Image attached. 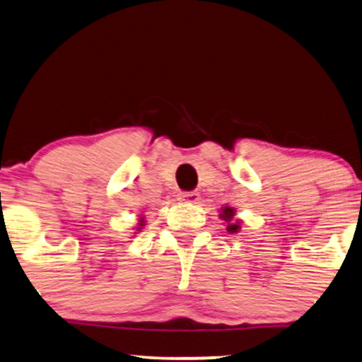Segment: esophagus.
Returning <instances> with one entry per match:
<instances>
[{
  "label": "esophagus",
  "mask_w": 362,
  "mask_h": 362,
  "mask_svg": "<svg viewBox=\"0 0 362 362\" xmlns=\"http://www.w3.org/2000/svg\"><path fill=\"white\" fill-rule=\"evenodd\" d=\"M177 200L181 204H199L200 200V194L199 192H181L177 195Z\"/></svg>",
  "instance_id": "esophagus-1"
}]
</instances>
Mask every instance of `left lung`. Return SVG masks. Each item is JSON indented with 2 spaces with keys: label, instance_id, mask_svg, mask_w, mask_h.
I'll use <instances>...</instances> for the list:
<instances>
[{
  "label": "left lung",
  "instance_id": "left-lung-1",
  "mask_svg": "<svg viewBox=\"0 0 362 362\" xmlns=\"http://www.w3.org/2000/svg\"><path fill=\"white\" fill-rule=\"evenodd\" d=\"M219 219L224 221L226 230L229 233H238L242 230V219L237 218V210L233 206H223L219 210Z\"/></svg>",
  "mask_w": 362,
  "mask_h": 362
}]
</instances>
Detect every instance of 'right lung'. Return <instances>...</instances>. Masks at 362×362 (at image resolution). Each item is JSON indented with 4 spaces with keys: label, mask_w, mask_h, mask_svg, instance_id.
Masks as SVG:
<instances>
[{
    "label": "right lung",
    "mask_w": 362,
    "mask_h": 362,
    "mask_svg": "<svg viewBox=\"0 0 362 362\" xmlns=\"http://www.w3.org/2000/svg\"><path fill=\"white\" fill-rule=\"evenodd\" d=\"M146 227V216L144 214H138V218H136V232L135 233H138V232H141L143 229Z\"/></svg>",
    "instance_id": "obj_1"
}]
</instances>
